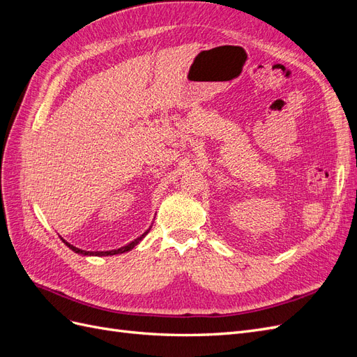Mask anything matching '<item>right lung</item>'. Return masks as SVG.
<instances>
[{"instance_id":"obj_1","label":"right lung","mask_w":357,"mask_h":357,"mask_svg":"<svg viewBox=\"0 0 357 357\" xmlns=\"http://www.w3.org/2000/svg\"><path fill=\"white\" fill-rule=\"evenodd\" d=\"M149 231H150V228L143 234V235H139L137 240H134L132 243H129V244H126V245H123V247H121V248H116V250H107V252H86V250H82V248H77V247H74L73 244H70L68 241H66L63 238H61L62 241H63V244H66L67 247H70L73 252H75V253H79V255H83V256H113V255H121V253H125V252H129V250H132V248L142 241L144 236L149 234Z\"/></svg>"}]
</instances>
